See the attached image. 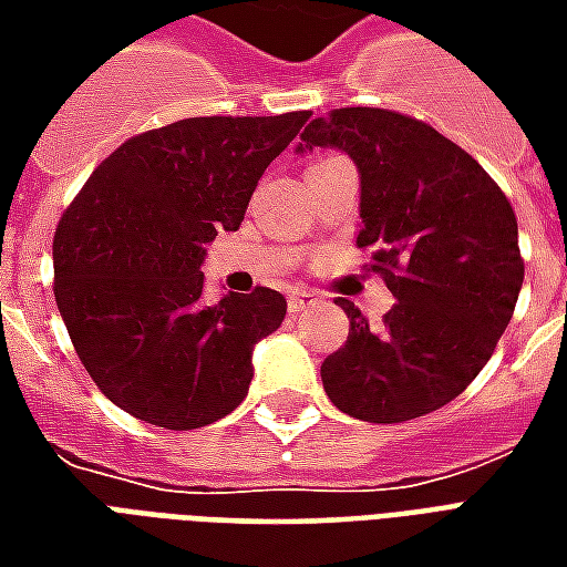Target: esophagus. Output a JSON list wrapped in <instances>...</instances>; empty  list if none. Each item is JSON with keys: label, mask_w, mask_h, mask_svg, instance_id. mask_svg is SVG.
I'll list each match as a JSON object with an SVG mask.
<instances>
[{"label": "esophagus", "mask_w": 567, "mask_h": 567, "mask_svg": "<svg viewBox=\"0 0 567 567\" xmlns=\"http://www.w3.org/2000/svg\"><path fill=\"white\" fill-rule=\"evenodd\" d=\"M316 303H319V295H312V291H303V288L288 295V309H291V312H307V309H312Z\"/></svg>", "instance_id": "1"}]
</instances>
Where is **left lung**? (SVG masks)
Listing matches in <instances>:
<instances>
[{
  "label": "left lung",
  "instance_id": "obj_1",
  "mask_svg": "<svg viewBox=\"0 0 567 567\" xmlns=\"http://www.w3.org/2000/svg\"><path fill=\"white\" fill-rule=\"evenodd\" d=\"M343 151L361 178L358 248L394 295L380 331L349 300V340L324 358L337 410L394 425L450 404L486 368L523 288L519 227L480 163L422 121L337 109L309 121L297 154Z\"/></svg>",
  "mask_w": 567,
  "mask_h": 567
}]
</instances>
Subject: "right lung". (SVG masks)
Listing matches in <instances>:
<instances>
[{
  "label": "right lung",
  "instance_id": "1",
  "mask_svg": "<svg viewBox=\"0 0 567 567\" xmlns=\"http://www.w3.org/2000/svg\"><path fill=\"white\" fill-rule=\"evenodd\" d=\"M309 112L185 117L127 140L54 236V297L100 392L130 416L190 431L234 413L251 352L285 319L272 288L203 303L218 230H239L258 178Z\"/></svg>",
  "mask_w": 567,
  "mask_h": 567
}]
</instances>
